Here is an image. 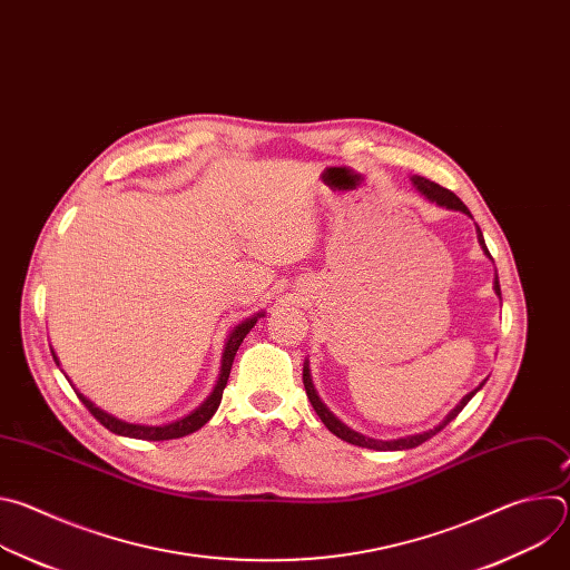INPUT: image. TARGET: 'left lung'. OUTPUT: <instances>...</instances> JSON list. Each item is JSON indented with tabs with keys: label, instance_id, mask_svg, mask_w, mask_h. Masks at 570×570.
I'll return each mask as SVG.
<instances>
[{
	"label": "left lung",
	"instance_id": "obj_1",
	"mask_svg": "<svg viewBox=\"0 0 570 570\" xmlns=\"http://www.w3.org/2000/svg\"><path fill=\"white\" fill-rule=\"evenodd\" d=\"M411 183H413V187L424 196V198H429L431 203H438L440 207H446V209H455V212H462V214H466V216H471V212L466 209V205L453 194V191H449V189H444V187H440V185H435V183H431V180H426V178H422V176H411ZM475 234H478V243H480V248H482V253L492 259V255H490V250H487V246H484V238H482V232H480V227L475 225ZM494 291H497V295L501 297V284H499V275L494 277ZM302 379H304V387H306V396H308V401H311V405H313V411L317 413V417L322 420V424L327 426L336 438H341V440H345V442H350V444H356V446H363V449H374V451H403V449H415V446H420V444H424L426 440H431L433 435H438L449 422H453L455 417H458V413L464 409V405L471 401V396L484 385V381L475 387V390H471L469 394H464L462 399H460V403L455 405L453 411H449V415L438 424V426H433V429H429V431H424V433H415V435H405V438H396V440H374V438H367V435H363V433H358V431H354V429H350L347 424H343L330 409L327 405L322 403V399L317 396V392H315V385H313V381H311V370H308V361H304V370H302Z\"/></svg>",
	"mask_w": 570,
	"mask_h": 570
}]
</instances>
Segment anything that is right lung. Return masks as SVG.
<instances>
[{
    "label": "right lung",
    "mask_w": 570,
    "mask_h": 570,
    "mask_svg": "<svg viewBox=\"0 0 570 570\" xmlns=\"http://www.w3.org/2000/svg\"><path fill=\"white\" fill-rule=\"evenodd\" d=\"M266 311H259L246 320H240L236 327L229 332L227 341H225V347H223V358H220V374L212 387V392L205 396V401L200 405H196V409L191 413H187L185 417H178L169 424H135V422H124L106 411H101L99 405H95L88 396L78 394V399L86 403V409L112 433L121 435V438H132V440H148V442H159V440H178V438H185L189 433H196L198 429H203L212 417L214 413L218 411L220 405V399H223V390L227 385V379H229V370H232V363H234V356H236V350L240 347L243 338H246L250 334V330L257 324L259 317H264ZM53 354V352H51ZM53 361L58 363L56 354H53ZM60 365V363H58ZM69 381V379H67Z\"/></svg>",
    "instance_id": "right-lung-1"
}]
</instances>
